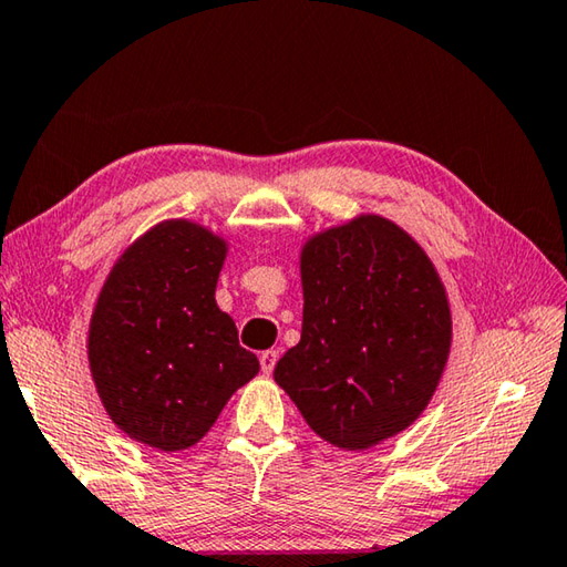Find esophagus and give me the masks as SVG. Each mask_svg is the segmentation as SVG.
<instances>
[{
	"instance_id": "obj_1",
	"label": "esophagus",
	"mask_w": 567,
	"mask_h": 567,
	"mask_svg": "<svg viewBox=\"0 0 567 567\" xmlns=\"http://www.w3.org/2000/svg\"><path fill=\"white\" fill-rule=\"evenodd\" d=\"M277 358H280V352H277V350H265V352L260 354V368H262L265 375H270V372L275 370Z\"/></svg>"
}]
</instances>
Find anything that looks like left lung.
<instances>
[{
	"mask_svg": "<svg viewBox=\"0 0 567 567\" xmlns=\"http://www.w3.org/2000/svg\"><path fill=\"white\" fill-rule=\"evenodd\" d=\"M302 334L275 382L324 443L368 450L415 422L443 378L453 312L433 260L382 215L307 237Z\"/></svg>",
	"mask_w": 567,
	"mask_h": 567,
	"instance_id": "left-lung-1",
	"label": "left lung"
}]
</instances>
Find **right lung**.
<instances>
[{"mask_svg":"<svg viewBox=\"0 0 567 567\" xmlns=\"http://www.w3.org/2000/svg\"><path fill=\"white\" fill-rule=\"evenodd\" d=\"M227 239L165 219L124 249L94 302L87 360L124 435L162 453L199 443L260 362L215 302Z\"/></svg>","mask_w":567,"mask_h":567,"instance_id":"right-lung-1","label":"right lung"}]
</instances>
